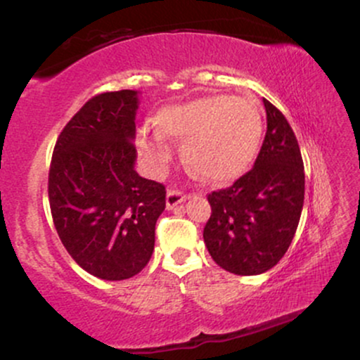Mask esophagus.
Wrapping results in <instances>:
<instances>
[{
  "label": "esophagus",
  "instance_id": "obj_1",
  "mask_svg": "<svg viewBox=\"0 0 360 360\" xmlns=\"http://www.w3.org/2000/svg\"><path fill=\"white\" fill-rule=\"evenodd\" d=\"M183 201H186V194L183 191H179V189H169L166 196V205L169 210H172L174 206L181 205Z\"/></svg>",
  "mask_w": 360,
  "mask_h": 360
}]
</instances>
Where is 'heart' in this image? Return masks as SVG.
<instances>
[{"label": "heart", "mask_w": 360, "mask_h": 360, "mask_svg": "<svg viewBox=\"0 0 360 360\" xmlns=\"http://www.w3.org/2000/svg\"><path fill=\"white\" fill-rule=\"evenodd\" d=\"M155 123L159 130L146 125L137 134V148L148 166L162 171L169 162L166 137L181 139L189 167L213 183L242 176L254 162L264 134L257 106L225 94L166 106Z\"/></svg>", "instance_id": "heart-1"}]
</instances>
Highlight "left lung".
I'll return each mask as SVG.
<instances>
[{
  "label": "left lung",
  "mask_w": 360,
  "mask_h": 360,
  "mask_svg": "<svg viewBox=\"0 0 360 360\" xmlns=\"http://www.w3.org/2000/svg\"><path fill=\"white\" fill-rule=\"evenodd\" d=\"M267 131L254 167L230 188L208 194L212 217L203 238L221 269L238 276L269 271L283 259L304 201L298 140L284 115L264 100Z\"/></svg>",
  "instance_id": "obj_1"
}]
</instances>
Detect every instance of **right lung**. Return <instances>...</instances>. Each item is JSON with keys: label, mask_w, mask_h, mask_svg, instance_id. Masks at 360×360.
Listing matches in <instances>:
<instances>
[{"label": "right lung", "mask_w": 360, "mask_h": 360, "mask_svg": "<svg viewBox=\"0 0 360 360\" xmlns=\"http://www.w3.org/2000/svg\"><path fill=\"white\" fill-rule=\"evenodd\" d=\"M139 91L91 98L60 131L49 203L65 250L91 276L122 281L152 257L166 188L135 171Z\"/></svg>", "instance_id": "1"}]
</instances>
